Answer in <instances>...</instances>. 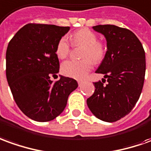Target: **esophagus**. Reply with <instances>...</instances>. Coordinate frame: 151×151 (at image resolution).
Wrapping results in <instances>:
<instances>
[{"instance_id": "1", "label": "esophagus", "mask_w": 151, "mask_h": 151, "mask_svg": "<svg viewBox=\"0 0 151 151\" xmlns=\"http://www.w3.org/2000/svg\"><path fill=\"white\" fill-rule=\"evenodd\" d=\"M83 83H84V81H78V85H79L80 86H81Z\"/></svg>"}]
</instances>
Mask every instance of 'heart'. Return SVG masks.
<instances>
[{
    "mask_svg": "<svg viewBox=\"0 0 151 151\" xmlns=\"http://www.w3.org/2000/svg\"><path fill=\"white\" fill-rule=\"evenodd\" d=\"M70 41L73 46H83L81 60H67L62 64V72L66 76L75 79H83L93 67L92 60L99 62L104 58L106 47L98 40L97 34L89 29H81L70 35ZM70 45L65 37L58 40L55 52L58 58H65L70 52Z\"/></svg>",
    "mask_w": 151,
    "mask_h": 151,
    "instance_id": "obj_1",
    "label": "heart"
}]
</instances>
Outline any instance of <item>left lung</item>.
Instances as JSON below:
<instances>
[{
  "label": "left lung",
  "instance_id": "obj_1",
  "mask_svg": "<svg viewBox=\"0 0 151 151\" xmlns=\"http://www.w3.org/2000/svg\"><path fill=\"white\" fill-rule=\"evenodd\" d=\"M93 29L107 40L105 57L95 72L104 74L108 83L104 84V79L93 83L95 90L87 99V105L99 119L113 122L127 115L140 98L145 80V51L127 29L112 24Z\"/></svg>",
  "mask_w": 151,
  "mask_h": 151
}]
</instances>
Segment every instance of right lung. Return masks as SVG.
<instances>
[{"instance_id":"right-lung-1","label":"right lung","mask_w":151,"mask_h":151,"mask_svg":"<svg viewBox=\"0 0 151 151\" xmlns=\"http://www.w3.org/2000/svg\"><path fill=\"white\" fill-rule=\"evenodd\" d=\"M70 27L28 24L19 30L6 50V78L16 104L37 122L53 120L63 112L70 93L78 87L72 78L61 76L55 50Z\"/></svg>"}]
</instances>
